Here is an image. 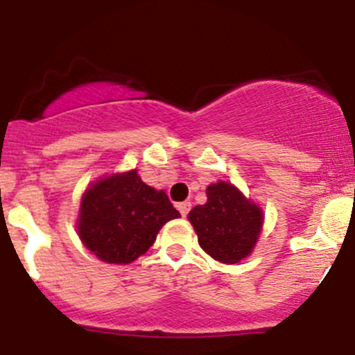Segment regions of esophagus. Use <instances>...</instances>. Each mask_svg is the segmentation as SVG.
Wrapping results in <instances>:
<instances>
[{
	"label": "esophagus",
	"instance_id": "34e87169",
	"mask_svg": "<svg viewBox=\"0 0 355 355\" xmlns=\"http://www.w3.org/2000/svg\"><path fill=\"white\" fill-rule=\"evenodd\" d=\"M176 207H178L179 212H181V216L186 217V216H188L189 209H191V203H189V202H181V203H178Z\"/></svg>",
	"mask_w": 355,
	"mask_h": 355
}]
</instances>
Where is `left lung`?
<instances>
[{"label": "left lung", "instance_id": "obj_1", "mask_svg": "<svg viewBox=\"0 0 355 355\" xmlns=\"http://www.w3.org/2000/svg\"><path fill=\"white\" fill-rule=\"evenodd\" d=\"M198 243L223 264H236L254 252L261 236L264 212L226 181L207 186V203L189 210Z\"/></svg>", "mask_w": 355, "mask_h": 355}]
</instances>
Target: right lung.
Segmentation results:
<instances>
[{"mask_svg": "<svg viewBox=\"0 0 355 355\" xmlns=\"http://www.w3.org/2000/svg\"><path fill=\"white\" fill-rule=\"evenodd\" d=\"M181 217L164 189L145 184L138 171L110 174L89 184L80 198L77 234L108 264H131L155 241L164 224Z\"/></svg>", "mask_w": 355, "mask_h": 355, "instance_id": "1", "label": "right lung"}]
</instances>
